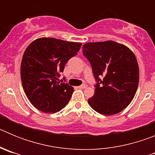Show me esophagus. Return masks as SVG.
<instances>
[{"label":"esophagus","mask_w":155,"mask_h":155,"mask_svg":"<svg viewBox=\"0 0 155 155\" xmlns=\"http://www.w3.org/2000/svg\"><path fill=\"white\" fill-rule=\"evenodd\" d=\"M87 87V84H82V85L78 86V88H80V89H84V88H86Z\"/></svg>","instance_id":"obj_1"}]
</instances>
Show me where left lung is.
<instances>
[{"mask_svg": "<svg viewBox=\"0 0 155 155\" xmlns=\"http://www.w3.org/2000/svg\"><path fill=\"white\" fill-rule=\"evenodd\" d=\"M82 49L97 81L94 95L87 100L90 106L105 116L123 111L132 102L139 83V66L134 53L111 40L87 42Z\"/></svg>", "mask_w": 155, "mask_h": 155, "instance_id": "1", "label": "left lung"}]
</instances>
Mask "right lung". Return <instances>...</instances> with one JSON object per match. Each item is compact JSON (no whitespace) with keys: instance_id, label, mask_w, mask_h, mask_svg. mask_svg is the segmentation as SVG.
Masks as SVG:
<instances>
[{"instance_id":"obj_1","label":"right lung","mask_w":155,"mask_h":155,"mask_svg":"<svg viewBox=\"0 0 155 155\" xmlns=\"http://www.w3.org/2000/svg\"><path fill=\"white\" fill-rule=\"evenodd\" d=\"M81 46V42L43 37L26 48L21 60V78L25 93L34 107L54 113L67 105L74 87L58 81L60 73Z\"/></svg>"}]
</instances>
